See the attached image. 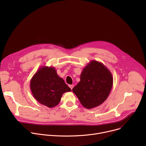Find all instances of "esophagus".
<instances>
[{
    "instance_id": "1",
    "label": "esophagus",
    "mask_w": 146,
    "mask_h": 146,
    "mask_svg": "<svg viewBox=\"0 0 146 146\" xmlns=\"http://www.w3.org/2000/svg\"><path fill=\"white\" fill-rule=\"evenodd\" d=\"M69 87L70 88V89H71V90H72V88H73V87H74V85H73V84H72V85H69Z\"/></svg>"
}]
</instances>
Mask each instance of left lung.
Here are the masks:
<instances>
[{"instance_id": "left-lung-1", "label": "left lung", "mask_w": 146, "mask_h": 146, "mask_svg": "<svg viewBox=\"0 0 146 146\" xmlns=\"http://www.w3.org/2000/svg\"><path fill=\"white\" fill-rule=\"evenodd\" d=\"M113 84L110 71L101 62L92 60L82 70L80 81L72 91L86 109L96 108L108 98Z\"/></svg>"}]
</instances>
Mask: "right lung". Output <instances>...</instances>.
<instances>
[{
	"mask_svg": "<svg viewBox=\"0 0 146 146\" xmlns=\"http://www.w3.org/2000/svg\"><path fill=\"white\" fill-rule=\"evenodd\" d=\"M30 88L36 100L49 108L58 105L65 92L71 91L55 68L45 66H41L33 75Z\"/></svg>",
	"mask_w": 146,
	"mask_h": 146,
	"instance_id": "right-lung-1",
	"label": "right lung"
}]
</instances>
